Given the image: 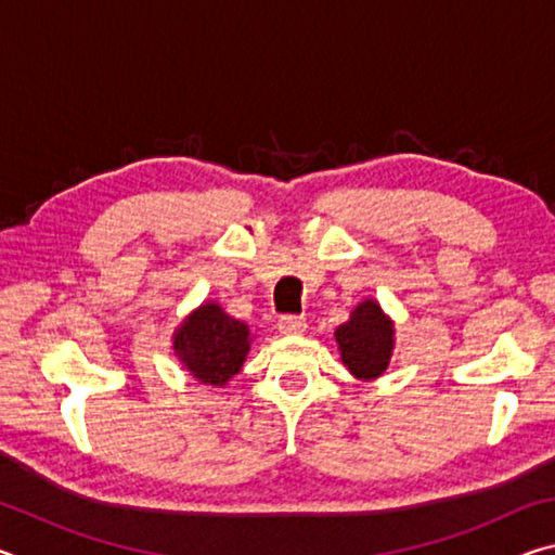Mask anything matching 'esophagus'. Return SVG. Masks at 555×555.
I'll return each instance as SVG.
<instances>
[{
	"instance_id": "esophagus-1",
	"label": "esophagus",
	"mask_w": 555,
	"mask_h": 555,
	"mask_svg": "<svg viewBox=\"0 0 555 555\" xmlns=\"http://www.w3.org/2000/svg\"><path fill=\"white\" fill-rule=\"evenodd\" d=\"M279 331L284 335H300L306 333V318L304 315H281Z\"/></svg>"
}]
</instances>
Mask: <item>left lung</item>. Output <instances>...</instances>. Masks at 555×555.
I'll use <instances>...</instances> for the list:
<instances>
[{
	"mask_svg": "<svg viewBox=\"0 0 555 555\" xmlns=\"http://www.w3.org/2000/svg\"><path fill=\"white\" fill-rule=\"evenodd\" d=\"M337 350L357 379H377L389 367L393 350V323L377 300L364 298L350 321L335 331Z\"/></svg>",
	"mask_w": 555,
	"mask_h": 555,
	"instance_id": "8db88e82",
	"label": "left lung"
}]
</instances>
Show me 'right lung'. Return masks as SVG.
<instances>
[{
	"mask_svg": "<svg viewBox=\"0 0 555 555\" xmlns=\"http://www.w3.org/2000/svg\"><path fill=\"white\" fill-rule=\"evenodd\" d=\"M249 325L203 304L173 333V352L183 367L203 384L224 387L242 370L249 352Z\"/></svg>",
	"mask_w": 555,
	"mask_h": 555,
	"instance_id": "right-lung-1",
	"label": "right lung"
}]
</instances>
